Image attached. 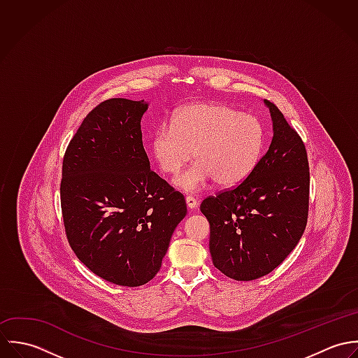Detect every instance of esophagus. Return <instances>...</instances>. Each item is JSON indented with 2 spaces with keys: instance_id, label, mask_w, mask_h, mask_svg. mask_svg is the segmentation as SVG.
Instances as JSON below:
<instances>
[{
  "instance_id": "obj_1",
  "label": "esophagus",
  "mask_w": 358,
  "mask_h": 358,
  "mask_svg": "<svg viewBox=\"0 0 358 358\" xmlns=\"http://www.w3.org/2000/svg\"><path fill=\"white\" fill-rule=\"evenodd\" d=\"M186 205H187V208L194 209V208H197L199 201H197V199H194L193 196H187V197H186Z\"/></svg>"
}]
</instances>
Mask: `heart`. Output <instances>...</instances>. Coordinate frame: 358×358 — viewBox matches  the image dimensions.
I'll use <instances>...</instances> for the list:
<instances>
[{
    "label": "heart",
    "mask_w": 358,
    "mask_h": 358,
    "mask_svg": "<svg viewBox=\"0 0 358 358\" xmlns=\"http://www.w3.org/2000/svg\"><path fill=\"white\" fill-rule=\"evenodd\" d=\"M263 146L264 128L257 117L213 102L179 108L172 122L155 128L150 141L155 162L168 175H176L194 152L197 162L173 180L186 193H197L213 180L222 187L240 185L255 169Z\"/></svg>",
    "instance_id": "heart-1"
}]
</instances>
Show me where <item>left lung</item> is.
<instances>
[{
	"instance_id": "8db88e82",
	"label": "left lung",
	"mask_w": 358,
	"mask_h": 358,
	"mask_svg": "<svg viewBox=\"0 0 358 358\" xmlns=\"http://www.w3.org/2000/svg\"><path fill=\"white\" fill-rule=\"evenodd\" d=\"M264 103L274 132L268 150L244 182L206 197L200 206L209 222L213 266L237 281L273 271L294 251L306 229V148L280 108Z\"/></svg>"
}]
</instances>
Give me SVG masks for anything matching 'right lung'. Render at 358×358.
<instances>
[{
    "label": "right lung",
    "mask_w": 358,
    "mask_h": 358,
    "mask_svg": "<svg viewBox=\"0 0 358 358\" xmlns=\"http://www.w3.org/2000/svg\"><path fill=\"white\" fill-rule=\"evenodd\" d=\"M146 110L145 101L99 103L70 141L62 165L67 241L92 273L122 287L153 280L187 213L183 194L150 169L141 129Z\"/></svg>",
    "instance_id": "1"
}]
</instances>
